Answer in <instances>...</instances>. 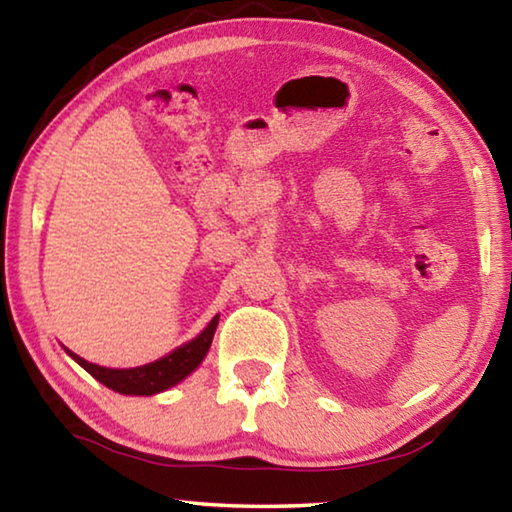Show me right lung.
Instances as JSON below:
<instances>
[{"mask_svg":"<svg viewBox=\"0 0 512 512\" xmlns=\"http://www.w3.org/2000/svg\"><path fill=\"white\" fill-rule=\"evenodd\" d=\"M216 325H219V316H214L212 323L207 325L194 341L185 343L183 348L173 350L164 359L149 363V366H142V368H131V370L101 368L97 363L85 361L72 352L69 354H72V359L79 361L94 379H99L103 386L112 388V391L124 393V395H153L176 386L178 381H183L189 372L198 368V363L205 359L207 350H210Z\"/></svg>","mask_w":512,"mask_h":512,"instance_id":"obj_1","label":"right lung"}]
</instances>
